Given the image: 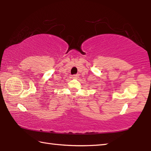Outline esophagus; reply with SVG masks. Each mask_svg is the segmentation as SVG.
<instances>
[{
	"mask_svg": "<svg viewBox=\"0 0 151 151\" xmlns=\"http://www.w3.org/2000/svg\"><path fill=\"white\" fill-rule=\"evenodd\" d=\"M78 75H73V76H72V78H73V79H77L78 78Z\"/></svg>",
	"mask_w": 151,
	"mask_h": 151,
	"instance_id": "34e87169",
	"label": "esophagus"
}]
</instances>
